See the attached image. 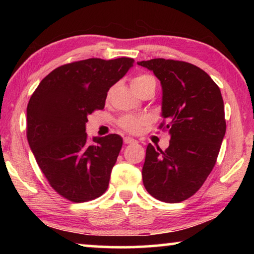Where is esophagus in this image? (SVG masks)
<instances>
[{
	"label": "esophagus",
	"instance_id": "esophagus-1",
	"mask_svg": "<svg viewBox=\"0 0 254 254\" xmlns=\"http://www.w3.org/2000/svg\"><path fill=\"white\" fill-rule=\"evenodd\" d=\"M123 141H124V143L126 144H131V143H136V141L134 140V139H132V137H130V136H126L123 139Z\"/></svg>",
	"mask_w": 254,
	"mask_h": 254
}]
</instances>
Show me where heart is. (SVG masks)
I'll return each instance as SVG.
<instances>
[{
  "label": "heart",
  "instance_id": "heart-1",
  "mask_svg": "<svg viewBox=\"0 0 254 254\" xmlns=\"http://www.w3.org/2000/svg\"><path fill=\"white\" fill-rule=\"evenodd\" d=\"M154 80L152 76L147 74H141L135 76L132 79V88L133 91H136L141 86H143L148 81ZM149 123L147 117H137V115H124L118 120V126L130 134H139L143 130V127Z\"/></svg>",
  "mask_w": 254,
  "mask_h": 254
}]
</instances>
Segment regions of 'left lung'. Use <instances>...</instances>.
Instances as JSON below:
<instances>
[{
    "label": "left lung",
    "mask_w": 254,
    "mask_h": 254,
    "mask_svg": "<svg viewBox=\"0 0 254 254\" xmlns=\"http://www.w3.org/2000/svg\"><path fill=\"white\" fill-rule=\"evenodd\" d=\"M137 65L152 70L162 86L163 122L169 147L148 144L142 168L150 195L165 203H180L203 186L213 170L225 135L220 87L199 67L156 58Z\"/></svg>",
    "instance_id": "left-lung-1"
}]
</instances>
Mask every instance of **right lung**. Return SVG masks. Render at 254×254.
I'll use <instances>...</instances> for the list:
<instances>
[{
  "label": "right lung",
  "mask_w": 254,
  "mask_h": 254,
  "mask_svg": "<svg viewBox=\"0 0 254 254\" xmlns=\"http://www.w3.org/2000/svg\"><path fill=\"white\" fill-rule=\"evenodd\" d=\"M132 58H89L47 75L27 107V137L42 174L60 196L84 203L109 187L123 140L109 134L89 140L87 117L103 110L107 92L133 66Z\"/></svg>",
  "instance_id": "add662e5"
}]
</instances>
